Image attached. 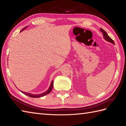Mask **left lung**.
<instances>
[{"instance_id":"1","label":"left lung","mask_w":126,"mask_h":126,"mask_svg":"<svg viewBox=\"0 0 126 126\" xmlns=\"http://www.w3.org/2000/svg\"><path fill=\"white\" fill-rule=\"evenodd\" d=\"M100 31L102 33V35H103V37H104V38L109 43H111L112 44H113V45H115V43H114L113 40L110 38L108 35L107 33L104 29H102V28H100Z\"/></svg>"}]
</instances>
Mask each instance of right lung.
Returning <instances> with one entry per match:
<instances>
[{
    "label": "right lung",
    "mask_w": 126,
    "mask_h": 126,
    "mask_svg": "<svg viewBox=\"0 0 126 126\" xmlns=\"http://www.w3.org/2000/svg\"><path fill=\"white\" fill-rule=\"evenodd\" d=\"M27 27V26L26 27L24 28L22 30H21V31H20V32H22V31H23V30L24 29H25ZM53 86H54V80H52L51 81V84L50 85V87H49L48 89L46 91H45V92L41 93L40 94H32L31 93H26V92H25V91H21V92L22 93H23L24 94L27 95V96H29L30 97H32V98H40V97H44V96H46V94L50 93L51 92V91L52 90V88H53Z\"/></svg>",
    "instance_id": "right-lung-1"
}]
</instances>
